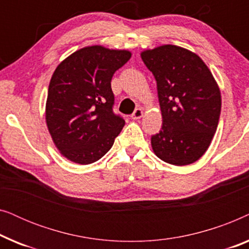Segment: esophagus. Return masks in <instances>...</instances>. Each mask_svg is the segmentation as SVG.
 <instances>
[{"label": "esophagus", "mask_w": 249, "mask_h": 249, "mask_svg": "<svg viewBox=\"0 0 249 249\" xmlns=\"http://www.w3.org/2000/svg\"><path fill=\"white\" fill-rule=\"evenodd\" d=\"M142 117V108H136L134 111V113L131 114V119H134V120H137V119H141Z\"/></svg>", "instance_id": "1"}]
</instances>
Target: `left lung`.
I'll return each instance as SVG.
<instances>
[{
  "label": "left lung",
  "instance_id": "8db88e82",
  "mask_svg": "<svg viewBox=\"0 0 249 249\" xmlns=\"http://www.w3.org/2000/svg\"><path fill=\"white\" fill-rule=\"evenodd\" d=\"M158 85L162 129L151 138L159 159L188 165L207 151L221 113V93L212 72L197 54L162 45L141 54Z\"/></svg>",
  "mask_w": 249,
  "mask_h": 249
}]
</instances>
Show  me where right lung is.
Masks as SVG:
<instances>
[{
    "label": "right lung",
    "instance_id": "add662e5",
    "mask_svg": "<svg viewBox=\"0 0 249 249\" xmlns=\"http://www.w3.org/2000/svg\"><path fill=\"white\" fill-rule=\"evenodd\" d=\"M131 53L101 45L80 49L63 60L51 78L46 124L61 154L90 164L110 151L124 120L113 113L111 80Z\"/></svg>",
    "mask_w": 249,
    "mask_h": 249
}]
</instances>
